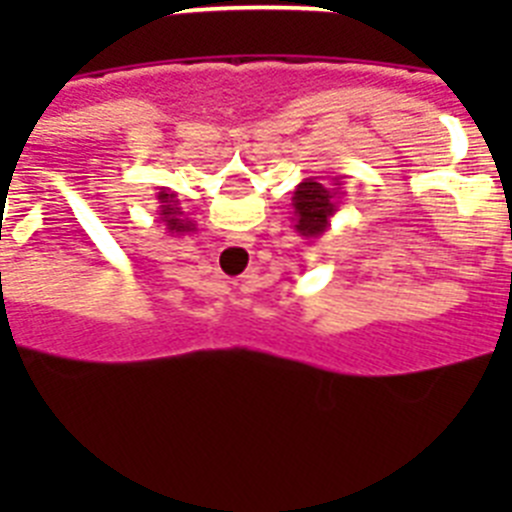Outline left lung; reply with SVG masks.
<instances>
[{"label": "left lung", "instance_id": "8db88e82", "mask_svg": "<svg viewBox=\"0 0 512 512\" xmlns=\"http://www.w3.org/2000/svg\"><path fill=\"white\" fill-rule=\"evenodd\" d=\"M343 187L333 184L315 182V179H305L297 184L295 197H292V207H295V230L305 238V241H318L320 235L330 228V220L341 210L343 205Z\"/></svg>", "mask_w": 512, "mask_h": 512}]
</instances>
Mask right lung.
<instances>
[{"label": "right lung", "mask_w": 512, "mask_h": 512, "mask_svg": "<svg viewBox=\"0 0 512 512\" xmlns=\"http://www.w3.org/2000/svg\"><path fill=\"white\" fill-rule=\"evenodd\" d=\"M176 194L174 192H166V189H161V192L156 194L158 200V215H161V223L166 225V233H192L194 228V220H189V217H184L182 207H179V200H174Z\"/></svg>", "instance_id": "obj_1"}]
</instances>
